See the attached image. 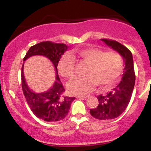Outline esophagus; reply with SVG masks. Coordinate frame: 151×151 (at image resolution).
<instances>
[{
  "label": "esophagus",
  "instance_id": "obj_1",
  "mask_svg": "<svg viewBox=\"0 0 151 151\" xmlns=\"http://www.w3.org/2000/svg\"><path fill=\"white\" fill-rule=\"evenodd\" d=\"M88 96H77V99H84L88 98Z\"/></svg>",
  "mask_w": 151,
  "mask_h": 151
}]
</instances>
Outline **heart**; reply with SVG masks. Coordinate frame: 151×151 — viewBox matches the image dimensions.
<instances>
[{"instance_id":"b5f03b06","label":"heart","mask_w":151,"mask_h":151,"mask_svg":"<svg viewBox=\"0 0 151 151\" xmlns=\"http://www.w3.org/2000/svg\"><path fill=\"white\" fill-rule=\"evenodd\" d=\"M88 63L89 68L84 77H75L67 84L71 95L82 96L91 92L96 84L101 89H109L117 84L123 71L121 55L115 52H104L95 47L80 49L66 55L58 63V71L63 77L71 78L75 71L76 61Z\"/></svg>"}]
</instances>
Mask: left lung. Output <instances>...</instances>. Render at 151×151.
<instances>
[{
	"label": "left lung",
	"mask_w": 151,
	"mask_h": 151,
	"mask_svg": "<svg viewBox=\"0 0 151 151\" xmlns=\"http://www.w3.org/2000/svg\"><path fill=\"white\" fill-rule=\"evenodd\" d=\"M101 41L120 53L125 62L124 72L119 84L106 96H97L98 106L90 110V113L93 118L101 121H107L118 118L127 107L134 87L135 73L132 54L127 47L111 39H101Z\"/></svg>",
	"instance_id": "8db88e82"
}]
</instances>
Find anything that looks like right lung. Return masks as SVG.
<instances>
[{"label":"right lung","instance_id":"add662e5","mask_svg":"<svg viewBox=\"0 0 151 151\" xmlns=\"http://www.w3.org/2000/svg\"><path fill=\"white\" fill-rule=\"evenodd\" d=\"M68 47L65 44L42 42L29 49L23 61L33 55H43L50 59L54 65L56 81L46 92L36 93L28 88L25 80L23 66L22 67V88L27 103L33 113L41 120L47 122H56L63 120L69 111L71 104L75 98L65 96V88L60 83L58 73V64Z\"/></svg>","mask_w":151,"mask_h":151}]
</instances>
